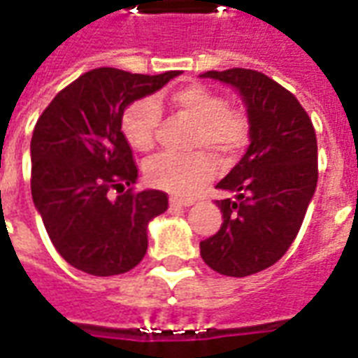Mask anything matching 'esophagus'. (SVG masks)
<instances>
[{
    "label": "esophagus",
    "instance_id": "obj_1",
    "mask_svg": "<svg viewBox=\"0 0 358 358\" xmlns=\"http://www.w3.org/2000/svg\"><path fill=\"white\" fill-rule=\"evenodd\" d=\"M171 205L172 206H184V208H186V206H192L193 205V201H189V199H178V197H171Z\"/></svg>",
    "mask_w": 358,
    "mask_h": 358
}]
</instances>
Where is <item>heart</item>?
Listing matches in <instances>:
<instances>
[{"mask_svg": "<svg viewBox=\"0 0 358 358\" xmlns=\"http://www.w3.org/2000/svg\"><path fill=\"white\" fill-rule=\"evenodd\" d=\"M169 104L176 112L197 121L193 145L226 159L245 145L246 121L241 113L226 108L224 98L197 83L182 85L169 92ZM161 110L152 98H140L123 113V132L138 152H150L157 138ZM216 163L206 153L178 155L161 153L145 165V180L153 187L189 197L213 178Z\"/></svg>", "mask_w": 358, "mask_h": 358, "instance_id": "heart-1", "label": "heart"}]
</instances>
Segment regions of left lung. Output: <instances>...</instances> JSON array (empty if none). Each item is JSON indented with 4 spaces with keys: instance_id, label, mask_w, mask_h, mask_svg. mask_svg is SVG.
<instances>
[{
    "instance_id": "8db88e82",
    "label": "left lung",
    "mask_w": 358,
    "mask_h": 358,
    "mask_svg": "<svg viewBox=\"0 0 358 358\" xmlns=\"http://www.w3.org/2000/svg\"><path fill=\"white\" fill-rule=\"evenodd\" d=\"M201 78L239 92L250 140L239 163L216 184L233 197L216 201L224 222L201 241V256L218 273L246 277L279 262L300 231L317 187L315 129L292 92L260 71L233 68Z\"/></svg>"
}]
</instances>
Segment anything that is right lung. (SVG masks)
Instances as JSON below:
<instances>
[{"label":"right lung","instance_id":"add662e5","mask_svg":"<svg viewBox=\"0 0 358 358\" xmlns=\"http://www.w3.org/2000/svg\"><path fill=\"white\" fill-rule=\"evenodd\" d=\"M178 76L91 70L58 92L36 123L31 199L58 254L83 273L112 277L138 266L150 222L169 208L159 189L132 193L138 169L121 125L132 102Z\"/></svg>","mask_w":358,"mask_h":358}]
</instances>
